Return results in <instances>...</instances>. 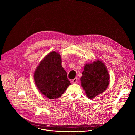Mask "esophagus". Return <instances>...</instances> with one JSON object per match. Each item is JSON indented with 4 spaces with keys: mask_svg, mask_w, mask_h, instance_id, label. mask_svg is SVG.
Wrapping results in <instances>:
<instances>
[{
    "mask_svg": "<svg viewBox=\"0 0 135 135\" xmlns=\"http://www.w3.org/2000/svg\"><path fill=\"white\" fill-rule=\"evenodd\" d=\"M77 81H78L77 78H74V79L72 80V82L73 83H74V84H76L77 83Z\"/></svg>",
    "mask_w": 135,
    "mask_h": 135,
    "instance_id": "34e87169",
    "label": "esophagus"
}]
</instances>
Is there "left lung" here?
Here are the masks:
<instances>
[{"label":"left lung","instance_id":"8db88e82","mask_svg":"<svg viewBox=\"0 0 135 135\" xmlns=\"http://www.w3.org/2000/svg\"><path fill=\"white\" fill-rule=\"evenodd\" d=\"M109 80L107 69L100 60L86 64L80 78L81 86L89 99H93L104 92L109 85Z\"/></svg>","mask_w":135,"mask_h":135}]
</instances>
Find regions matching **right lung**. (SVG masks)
Returning a JSON list of instances; mask_svg holds the SVG:
<instances>
[{"label": "right lung", "instance_id": "obj_1", "mask_svg": "<svg viewBox=\"0 0 135 135\" xmlns=\"http://www.w3.org/2000/svg\"><path fill=\"white\" fill-rule=\"evenodd\" d=\"M61 62L60 55L51 52L40 62L34 72V79L38 90L50 99L60 97L71 85Z\"/></svg>", "mask_w": 135, "mask_h": 135}]
</instances>
